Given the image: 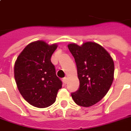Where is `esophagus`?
<instances>
[{"label":"esophagus","instance_id":"obj_1","mask_svg":"<svg viewBox=\"0 0 131 131\" xmlns=\"http://www.w3.org/2000/svg\"><path fill=\"white\" fill-rule=\"evenodd\" d=\"M62 82H63V83L64 84H67V78H64L63 79H62Z\"/></svg>","mask_w":131,"mask_h":131}]
</instances>
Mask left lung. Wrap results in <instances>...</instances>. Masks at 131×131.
I'll list each match as a JSON object with an SVG mask.
<instances>
[{
	"mask_svg": "<svg viewBox=\"0 0 131 131\" xmlns=\"http://www.w3.org/2000/svg\"><path fill=\"white\" fill-rule=\"evenodd\" d=\"M68 47L75 58L80 80L79 89L71 96L78 105L90 107L101 101L112 86L114 60L101 45L93 42L81 46L71 43Z\"/></svg>",
	"mask_w": 131,
	"mask_h": 131,
	"instance_id": "left-lung-1",
	"label": "left lung"
}]
</instances>
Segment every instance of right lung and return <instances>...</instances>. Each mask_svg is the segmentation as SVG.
<instances>
[{
  "mask_svg": "<svg viewBox=\"0 0 131 131\" xmlns=\"http://www.w3.org/2000/svg\"><path fill=\"white\" fill-rule=\"evenodd\" d=\"M58 45L43 41L32 42L18 56L14 66V77L23 98L31 105L45 108L56 101L61 80L51 62Z\"/></svg>",
  "mask_w": 131,
  "mask_h": 131,
  "instance_id": "add662e5",
  "label": "right lung"
}]
</instances>
